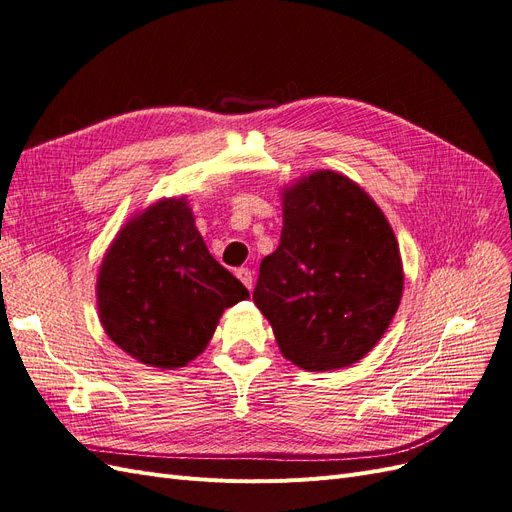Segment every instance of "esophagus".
<instances>
[{"label":"esophagus","instance_id":"esophagus-1","mask_svg":"<svg viewBox=\"0 0 512 512\" xmlns=\"http://www.w3.org/2000/svg\"><path fill=\"white\" fill-rule=\"evenodd\" d=\"M236 276L242 280V285L246 287V289H253V272L249 270V268H240L238 272H236Z\"/></svg>","mask_w":512,"mask_h":512}]
</instances>
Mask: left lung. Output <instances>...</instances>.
<instances>
[{
	"instance_id": "obj_1",
	"label": "left lung",
	"mask_w": 512,
	"mask_h": 512,
	"mask_svg": "<svg viewBox=\"0 0 512 512\" xmlns=\"http://www.w3.org/2000/svg\"><path fill=\"white\" fill-rule=\"evenodd\" d=\"M283 232L263 257L253 302L285 359L308 372L364 359L398 312V240L372 197L349 176L315 170L280 189Z\"/></svg>"
}]
</instances>
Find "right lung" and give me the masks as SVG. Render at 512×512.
Returning <instances> with one entry per match:
<instances>
[{"label":"right lung","instance_id":"right-lung-1","mask_svg":"<svg viewBox=\"0 0 512 512\" xmlns=\"http://www.w3.org/2000/svg\"><path fill=\"white\" fill-rule=\"evenodd\" d=\"M108 338L151 368H183L208 346L227 308L249 298L208 253L187 195L161 197L114 236L95 280Z\"/></svg>","mask_w":512,"mask_h":512}]
</instances>
